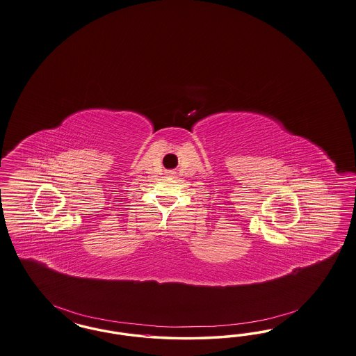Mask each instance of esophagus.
<instances>
[{
	"label": "esophagus",
	"mask_w": 356,
	"mask_h": 356,
	"mask_svg": "<svg viewBox=\"0 0 356 356\" xmlns=\"http://www.w3.org/2000/svg\"><path fill=\"white\" fill-rule=\"evenodd\" d=\"M167 173H168V175H170V176H175V172H173V171H168V172H167Z\"/></svg>",
	"instance_id": "1"
}]
</instances>
